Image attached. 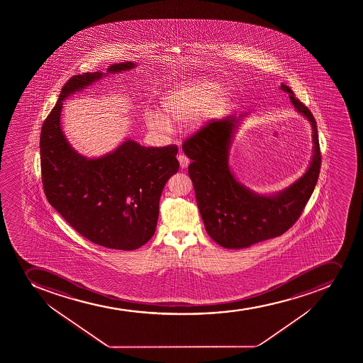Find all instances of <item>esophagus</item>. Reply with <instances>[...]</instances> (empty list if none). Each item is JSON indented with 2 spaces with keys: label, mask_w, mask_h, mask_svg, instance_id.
Returning <instances> with one entry per match:
<instances>
[{
  "label": "esophagus",
  "mask_w": 363,
  "mask_h": 363,
  "mask_svg": "<svg viewBox=\"0 0 363 363\" xmlns=\"http://www.w3.org/2000/svg\"><path fill=\"white\" fill-rule=\"evenodd\" d=\"M177 160H179V165H181V168L186 169L189 164V160H188L187 156H184V155L179 154L177 156Z\"/></svg>",
  "instance_id": "esophagus-1"
}]
</instances>
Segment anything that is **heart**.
Listing matches in <instances>:
<instances>
[{
  "mask_svg": "<svg viewBox=\"0 0 363 363\" xmlns=\"http://www.w3.org/2000/svg\"><path fill=\"white\" fill-rule=\"evenodd\" d=\"M233 98L232 87L221 86L214 78L188 80L172 87L161 98V113L149 111L145 115L147 128L169 131L170 124H184L201 112L202 121L218 117L225 112Z\"/></svg>",
  "mask_w": 363,
  "mask_h": 363,
  "instance_id": "1",
  "label": "heart"
}]
</instances>
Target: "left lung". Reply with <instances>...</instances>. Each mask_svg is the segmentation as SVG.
I'll return each mask as SVG.
<instances>
[{"instance_id":"8db88e82","label":"left lung","mask_w":363,"mask_h":363,"mask_svg":"<svg viewBox=\"0 0 363 363\" xmlns=\"http://www.w3.org/2000/svg\"><path fill=\"white\" fill-rule=\"evenodd\" d=\"M279 89L289 94L296 111L309 121L313 143L306 172L283 191L259 194L240 184L230 170V144L247 113L212 121L182 145L184 154L191 158L188 174L206 230L223 247H250L285 233L301 216L316 187L320 169L316 121L290 87L281 84Z\"/></svg>"}]
</instances>
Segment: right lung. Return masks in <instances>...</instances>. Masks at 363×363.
I'll list each match as a JSON object with an SVG mask.
<instances>
[{
  "mask_svg": "<svg viewBox=\"0 0 363 363\" xmlns=\"http://www.w3.org/2000/svg\"><path fill=\"white\" fill-rule=\"evenodd\" d=\"M135 67L121 62L105 72L73 76L40 136L43 191L50 206L87 240L124 251L140 248L154 235L162 191L179 172L177 147H147L126 138L111 152L89 158L69 144L60 117L66 98Z\"/></svg>",
  "mask_w": 363,
  "mask_h": 363,
  "instance_id": "1",
  "label": "right lung"
}]
</instances>
